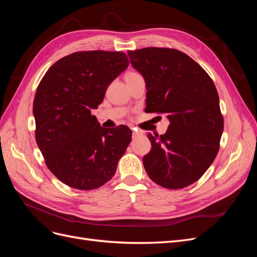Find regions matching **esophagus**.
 I'll list each match as a JSON object with an SVG mask.
<instances>
[{
    "instance_id": "1",
    "label": "esophagus",
    "mask_w": 257,
    "mask_h": 257,
    "mask_svg": "<svg viewBox=\"0 0 257 257\" xmlns=\"http://www.w3.org/2000/svg\"><path fill=\"white\" fill-rule=\"evenodd\" d=\"M132 131H133V138H137L139 135L142 134L141 132H138L136 128H132Z\"/></svg>"
}]
</instances>
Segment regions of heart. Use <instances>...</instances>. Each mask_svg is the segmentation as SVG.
Segmentation results:
<instances>
[{
  "label": "heart",
  "mask_w": 257,
  "mask_h": 257,
  "mask_svg": "<svg viewBox=\"0 0 257 257\" xmlns=\"http://www.w3.org/2000/svg\"><path fill=\"white\" fill-rule=\"evenodd\" d=\"M133 75H136V73H130V74H127V76H133Z\"/></svg>",
  "instance_id": "1"
}]
</instances>
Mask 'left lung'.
I'll list each match as a JSON object with an SVG mask.
<instances>
[{
    "instance_id": "obj_1",
    "label": "left lung",
    "mask_w": 257,
    "mask_h": 257,
    "mask_svg": "<svg viewBox=\"0 0 257 257\" xmlns=\"http://www.w3.org/2000/svg\"><path fill=\"white\" fill-rule=\"evenodd\" d=\"M146 81V111L166 114L164 135L148 134L152 149L143 162L148 176L169 190L196 182L220 149L224 120L215 85L195 61L176 49L127 52Z\"/></svg>"
}]
</instances>
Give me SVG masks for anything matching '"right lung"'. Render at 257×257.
<instances>
[{
  "mask_svg": "<svg viewBox=\"0 0 257 257\" xmlns=\"http://www.w3.org/2000/svg\"><path fill=\"white\" fill-rule=\"evenodd\" d=\"M128 66L120 51H78L57 61L38 84L35 139L46 165L60 181L94 190L109 181L132 139L126 125L104 128L91 114Z\"/></svg>",
  "mask_w": 257,
  "mask_h": 257,
  "instance_id": "add662e5",
  "label": "right lung"
}]
</instances>
